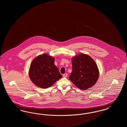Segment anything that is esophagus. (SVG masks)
Listing matches in <instances>:
<instances>
[{
  "instance_id": "obj_1",
  "label": "esophagus",
  "mask_w": 127,
  "mask_h": 127,
  "mask_svg": "<svg viewBox=\"0 0 127 127\" xmlns=\"http://www.w3.org/2000/svg\"><path fill=\"white\" fill-rule=\"evenodd\" d=\"M67 74L66 73H65V74H63V77L66 78V77H67Z\"/></svg>"
}]
</instances>
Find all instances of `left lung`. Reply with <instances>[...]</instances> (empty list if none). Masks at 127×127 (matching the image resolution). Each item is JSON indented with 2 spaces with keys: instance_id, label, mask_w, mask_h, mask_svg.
<instances>
[{
  "instance_id": "8db88e82",
  "label": "left lung",
  "mask_w": 127,
  "mask_h": 127,
  "mask_svg": "<svg viewBox=\"0 0 127 127\" xmlns=\"http://www.w3.org/2000/svg\"><path fill=\"white\" fill-rule=\"evenodd\" d=\"M72 71L69 79L80 90H86L96 84L99 77L97 64L90 56L80 54L72 59Z\"/></svg>"
}]
</instances>
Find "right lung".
<instances>
[{"instance_id":"obj_1","label":"right lung","mask_w":127,"mask_h":127,"mask_svg":"<svg viewBox=\"0 0 127 127\" xmlns=\"http://www.w3.org/2000/svg\"><path fill=\"white\" fill-rule=\"evenodd\" d=\"M55 59L46 54L35 58L30 64L29 76L32 82L43 89L51 87L62 76L54 64Z\"/></svg>"}]
</instances>
